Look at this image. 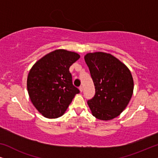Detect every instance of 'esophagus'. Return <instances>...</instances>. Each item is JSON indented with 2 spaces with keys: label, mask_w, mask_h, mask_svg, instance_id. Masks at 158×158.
I'll return each mask as SVG.
<instances>
[{
  "label": "esophagus",
  "mask_w": 158,
  "mask_h": 158,
  "mask_svg": "<svg viewBox=\"0 0 158 158\" xmlns=\"http://www.w3.org/2000/svg\"><path fill=\"white\" fill-rule=\"evenodd\" d=\"M79 89H80V91L82 92V91H83V86H82V85L80 86Z\"/></svg>",
  "instance_id": "1"
}]
</instances>
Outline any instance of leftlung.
<instances>
[{"instance_id": "8db88e82", "label": "left lung", "mask_w": 158, "mask_h": 158, "mask_svg": "<svg viewBox=\"0 0 158 158\" xmlns=\"http://www.w3.org/2000/svg\"><path fill=\"white\" fill-rule=\"evenodd\" d=\"M84 58L96 89L95 96L88 101L92 114L100 120L113 119L124 111L132 96L130 71L110 54L88 53Z\"/></svg>"}]
</instances>
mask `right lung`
Instances as JSON below:
<instances>
[{"instance_id": "add662e5", "label": "right lung", "mask_w": 158, "mask_h": 158, "mask_svg": "<svg viewBox=\"0 0 158 158\" xmlns=\"http://www.w3.org/2000/svg\"><path fill=\"white\" fill-rule=\"evenodd\" d=\"M80 58L78 54L57 49L38 60L29 71L27 89L39 112L55 118L64 113L80 90L73 84L69 68Z\"/></svg>"}]
</instances>
